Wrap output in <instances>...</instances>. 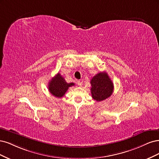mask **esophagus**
<instances>
[{
	"mask_svg": "<svg viewBox=\"0 0 159 159\" xmlns=\"http://www.w3.org/2000/svg\"><path fill=\"white\" fill-rule=\"evenodd\" d=\"M77 84L79 86H82V85H83V83H82V82L80 81V80H78L77 81Z\"/></svg>",
	"mask_w": 159,
	"mask_h": 159,
	"instance_id": "34e87169",
	"label": "esophagus"
}]
</instances>
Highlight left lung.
<instances>
[{"label":"left lung","mask_w":159,"mask_h":159,"mask_svg":"<svg viewBox=\"0 0 159 159\" xmlns=\"http://www.w3.org/2000/svg\"><path fill=\"white\" fill-rule=\"evenodd\" d=\"M90 84L92 97L96 101L104 100L113 93L114 84L106 72L94 75L90 80Z\"/></svg>","instance_id":"left-lung-1"}]
</instances>
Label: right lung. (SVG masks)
Here are the masks:
<instances>
[{"label":"right lung","mask_w":159,"mask_h":159,"mask_svg":"<svg viewBox=\"0 0 159 159\" xmlns=\"http://www.w3.org/2000/svg\"><path fill=\"white\" fill-rule=\"evenodd\" d=\"M75 83H66L60 73H57L53 77L48 84L49 93L57 98H62L69 87L74 86Z\"/></svg>","instance_id":"obj_1"}]
</instances>
